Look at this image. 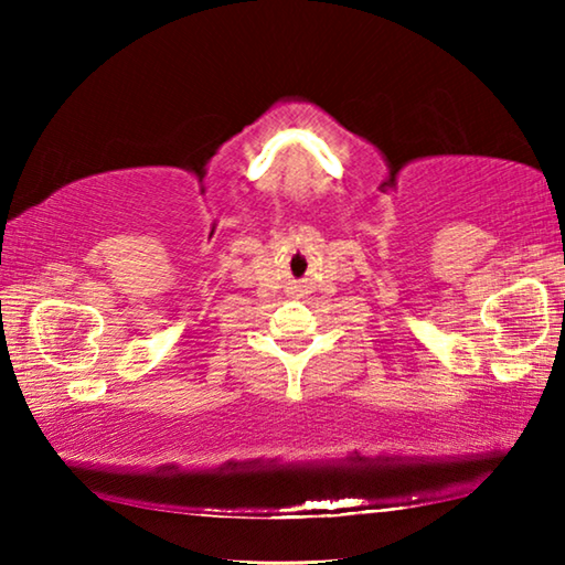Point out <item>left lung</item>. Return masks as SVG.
<instances>
[{
	"instance_id": "left-lung-1",
	"label": "left lung",
	"mask_w": 565,
	"mask_h": 565,
	"mask_svg": "<svg viewBox=\"0 0 565 565\" xmlns=\"http://www.w3.org/2000/svg\"><path fill=\"white\" fill-rule=\"evenodd\" d=\"M563 311H565V301H563Z\"/></svg>"
}]
</instances>
